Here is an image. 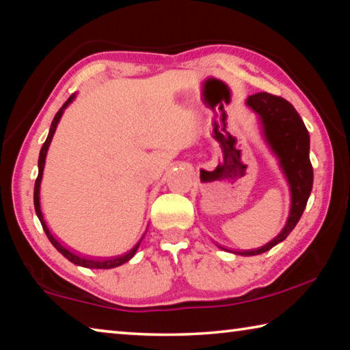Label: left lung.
Here are the masks:
<instances>
[{"instance_id":"1","label":"left lung","mask_w":350,"mask_h":350,"mask_svg":"<svg viewBox=\"0 0 350 350\" xmlns=\"http://www.w3.org/2000/svg\"><path fill=\"white\" fill-rule=\"evenodd\" d=\"M245 105L258 116L264 139L270 151L275 154L284 177L290 189V211L287 222L276 238L267 244L245 252H232L241 256H254L269 252L271 247L280 244L303 216L307 200L312 193L313 170L310 163V137L309 131L301 120L296 109L282 97L271 96L267 92H258L245 100Z\"/></svg>"}]
</instances>
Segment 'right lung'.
Returning a JSON list of instances; mask_svg holds the SVG:
<instances>
[{
	"instance_id": "1",
	"label": "right lung",
	"mask_w": 350,
	"mask_h": 350,
	"mask_svg": "<svg viewBox=\"0 0 350 350\" xmlns=\"http://www.w3.org/2000/svg\"><path fill=\"white\" fill-rule=\"evenodd\" d=\"M74 98H75V94H72V96L68 98V102L64 103L60 109H58V112H57L55 117H54V120H52V123H51V129H49V134H47V139H46V142L43 144V146H41L40 157H38V177H37V180H35V188H33L35 213H37V216L40 219L41 225H43V230H44V233H46L47 238H49L51 244L54 245L57 250L63 254L64 258L69 259L70 262H74L75 265H80V267H86V269H114V267H118V265L128 262V260L134 256L135 252H137L139 245H140L142 239H144L145 233H144V236H142L137 244H135L131 248V250L120 254V256H112V258H90V256H83V254L75 253V252L70 250L69 247L64 245L62 241H58L55 236L51 233L49 227H47V225H46L43 211H41V205H40V185H41V179H43V170H44V163H46V154H47V150H49V145H51V142H52V137H54L57 125H58V122H60V118L63 116L64 109H66L68 106L74 102Z\"/></svg>"
}]
</instances>
